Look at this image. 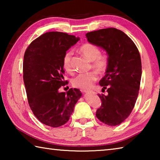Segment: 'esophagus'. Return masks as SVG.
Wrapping results in <instances>:
<instances>
[{
    "instance_id": "obj_1",
    "label": "esophagus",
    "mask_w": 160,
    "mask_h": 160,
    "mask_svg": "<svg viewBox=\"0 0 160 160\" xmlns=\"http://www.w3.org/2000/svg\"><path fill=\"white\" fill-rule=\"evenodd\" d=\"M82 92L84 93H88V92H90V91H88V90H82Z\"/></svg>"
}]
</instances>
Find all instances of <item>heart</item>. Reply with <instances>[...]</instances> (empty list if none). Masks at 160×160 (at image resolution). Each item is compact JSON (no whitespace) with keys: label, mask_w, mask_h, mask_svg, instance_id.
I'll list each match as a JSON object with an SVG mask.
<instances>
[{"label":"heart","mask_w":160,"mask_h":160,"mask_svg":"<svg viewBox=\"0 0 160 160\" xmlns=\"http://www.w3.org/2000/svg\"><path fill=\"white\" fill-rule=\"evenodd\" d=\"M79 51L86 58L92 61L91 66L96 72L98 74H103L106 72L109 66V58L106 55L100 54L101 51L98 47L90 43H86L81 46ZM71 56L72 53L70 51H68L64 54L62 61L63 69L69 73L72 72ZM97 79V75L94 72L81 73L72 79V84L75 88L87 90L92 86L94 82H95Z\"/></svg>","instance_id":"heart-1"}]
</instances>
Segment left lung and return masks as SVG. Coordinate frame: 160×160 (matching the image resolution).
<instances>
[{"label":"left lung","mask_w":160,"mask_h":160,"mask_svg":"<svg viewBox=\"0 0 160 160\" xmlns=\"http://www.w3.org/2000/svg\"><path fill=\"white\" fill-rule=\"evenodd\" d=\"M85 35L90 44L104 49L109 58V66L99 81L102 90L107 89L108 94H99L102 106L96 116L107 125H119L131 113L139 93L142 66L138 49L131 38L116 28Z\"/></svg>","instance_id":"1"}]
</instances>
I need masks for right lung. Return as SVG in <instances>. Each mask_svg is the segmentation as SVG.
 I'll return each mask as SVG.
<instances>
[{"mask_svg": "<svg viewBox=\"0 0 160 160\" xmlns=\"http://www.w3.org/2000/svg\"><path fill=\"white\" fill-rule=\"evenodd\" d=\"M79 37L49 32L32 42L25 51L23 80L28 102L34 116L45 125L57 128L69 120L82 93L76 88L65 92L63 58Z\"/></svg>", "mask_w": 160, "mask_h": 160, "instance_id": "add662e5", "label": "right lung"}]
</instances>
